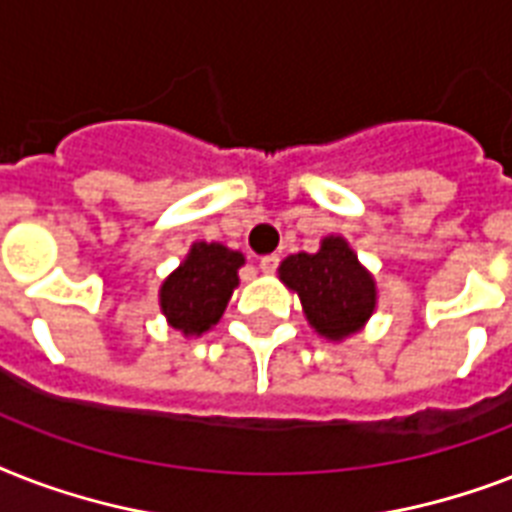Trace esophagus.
Here are the masks:
<instances>
[{"label": "esophagus", "mask_w": 512, "mask_h": 512, "mask_svg": "<svg viewBox=\"0 0 512 512\" xmlns=\"http://www.w3.org/2000/svg\"><path fill=\"white\" fill-rule=\"evenodd\" d=\"M276 265H279V255H265V257H260V271H263V273L276 271Z\"/></svg>", "instance_id": "1"}]
</instances>
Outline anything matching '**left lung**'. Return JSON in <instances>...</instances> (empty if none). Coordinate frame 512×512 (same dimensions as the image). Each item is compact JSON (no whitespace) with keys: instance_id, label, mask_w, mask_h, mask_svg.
<instances>
[{"instance_id":"8db88e82","label":"left lung","mask_w":512,"mask_h":512,"mask_svg":"<svg viewBox=\"0 0 512 512\" xmlns=\"http://www.w3.org/2000/svg\"><path fill=\"white\" fill-rule=\"evenodd\" d=\"M279 279L297 292L308 324L327 340L356 335L377 305L372 273L342 236H327L316 255H289L279 265Z\"/></svg>"}]
</instances>
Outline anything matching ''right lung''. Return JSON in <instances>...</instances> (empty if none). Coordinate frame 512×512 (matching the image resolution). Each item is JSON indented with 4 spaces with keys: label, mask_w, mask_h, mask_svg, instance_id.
<instances>
[{
    "label": "right lung",
    "mask_w": 512,
    "mask_h": 512,
    "mask_svg": "<svg viewBox=\"0 0 512 512\" xmlns=\"http://www.w3.org/2000/svg\"><path fill=\"white\" fill-rule=\"evenodd\" d=\"M244 255L223 247L196 241L177 271H172L162 284L159 300L170 327L180 329L185 337L204 335L215 327L239 287V268Z\"/></svg>",
    "instance_id": "add662e5"
}]
</instances>
